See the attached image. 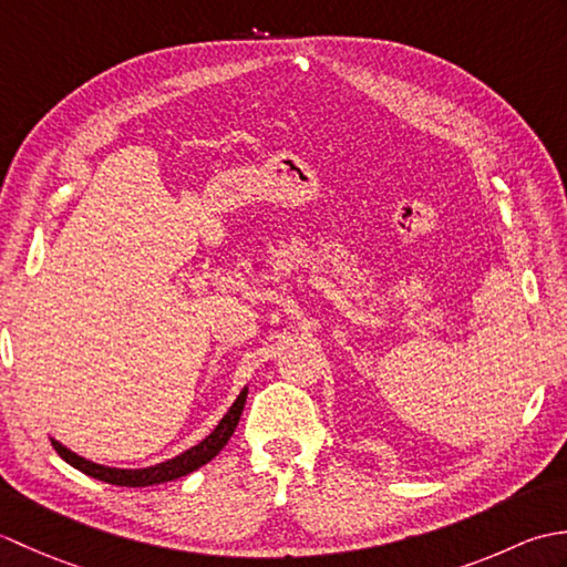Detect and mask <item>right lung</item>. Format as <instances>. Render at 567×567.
<instances>
[{"instance_id":"obj_1","label":"right lung","mask_w":567,"mask_h":567,"mask_svg":"<svg viewBox=\"0 0 567 567\" xmlns=\"http://www.w3.org/2000/svg\"><path fill=\"white\" fill-rule=\"evenodd\" d=\"M248 396V388L240 390V394L236 396V402L228 406V412L221 416L219 424L214 426V431L209 436H204L197 445H192L185 453H179L175 457H167L163 463H155L148 467H112V465H102L87 461V457L78 455L75 451H70L68 445H63L60 441H55L51 436V443L55 453L63 457L68 465H72L80 473L90 475L94 480H102V483H110L116 487H151V485H161V483H171V480L185 477L189 473H195L197 467L207 465L212 457L219 453L224 445L228 443V439L234 436V431L238 426V419L244 414V404Z\"/></svg>"}]
</instances>
